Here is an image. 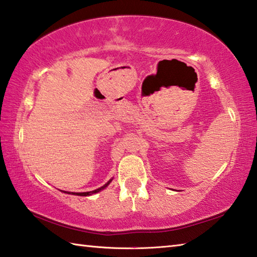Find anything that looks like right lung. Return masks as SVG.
<instances>
[{
  "instance_id": "right-lung-1",
  "label": "right lung",
  "mask_w": 257,
  "mask_h": 257,
  "mask_svg": "<svg viewBox=\"0 0 257 257\" xmlns=\"http://www.w3.org/2000/svg\"><path fill=\"white\" fill-rule=\"evenodd\" d=\"M111 181H112V179H111L108 183H105L103 186H101V188H99V189H96V190H93V191H88V192H66V191H65L64 193H68V194H74V195H80V197H87V195H92V194H94V193H97V192H100V191H102L103 189H105L106 186H108L110 183H111Z\"/></svg>"
}]
</instances>
